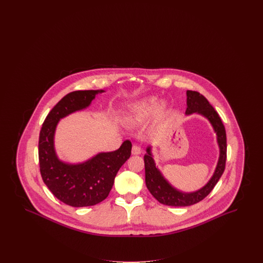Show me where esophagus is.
<instances>
[{"instance_id": "1", "label": "esophagus", "mask_w": 263, "mask_h": 263, "mask_svg": "<svg viewBox=\"0 0 263 263\" xmlns=\"http://www.w3.org/2000/svg\"><path fill=\"white\" fill-rule=\"evenodd\" d=\"M141 152H142L141 147H139L137 145H135V146L132 147V154H133V155H140Z\"/></svg>"}]
</instances>
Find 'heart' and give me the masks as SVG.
Here are the masks:
<instances>
[{
	"instance_id": "1",
	"label": "heart",
	"mask_w": 263,
	"mask_h": 263,
	"mask_svg": "<svg viewBox=\"0 0 263 263\" xmlns=\"http://www.w3.org/2000/svg\"><path fill=\"white\" fill-rule=\"evenodd\" d=\"M164 110V103H159L157 97L150 96L129 105L125 114L126 121L133 124H141L147 121L155 111L157 118H161Z\"/></svg>"
}]
</instances>
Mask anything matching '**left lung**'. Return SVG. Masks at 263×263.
Returning a JSON list of instances; mask_svg holds the SVG:
<instances>
[{
  "label": "left lung",
  "instance_id": "obj_1",
  "mask_svg": "<svg viewBox=\"0 0 263 263\" xmlns=\"http://www.w3.org/2000/svg\"><path fill=\"white\" fill-rule=\"evenodd\" d=\"M186 110L185 114H199L206 118L212 126L214 132L216 133L217 144L219 147V159L215 167L214 174L211 178L207 181V183L202 187L191 191L184 192L175 187L164 176L163 173L159 170L155 163L154 156L152 153V146H148L146 149V154L144 156L145 162V175H146V185L149 189L151 194L159 201L160 203L182 207L190 206L197 202L204 199L211 191L220 177L225 171L226 158H227V137H226L225 127L222 123V120L219 114L213 108L209 101L206 100L204 96H202L197 91L187 90L186 91Z\"/></svg>",
  "mask_w": 263,
  "mask_h": 263
}]
</instances>
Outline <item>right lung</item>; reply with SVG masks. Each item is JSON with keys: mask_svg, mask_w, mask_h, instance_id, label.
<instances>
[{"mask_svg": "<svg viewBox=\"0 0 263 263\" xmlns=\"http://www.w3.org/2000/svg\"><path fill=\"white\" fill-rule=\"evenodd\" d=\"M103 89L77 90L68 93L48 113L39 134L40 174L46 186L60 201L73 207L92 206L104 200L113 186L119 168L130 158L132 144L126 140L118 150L100 152L82 163H67L55 149L59 121L84 110Z\"/></svg>", "mask_w": 263, "mask_h": 263, "instance_id": "add662e5", "label": "right lung"}]
</instances>
